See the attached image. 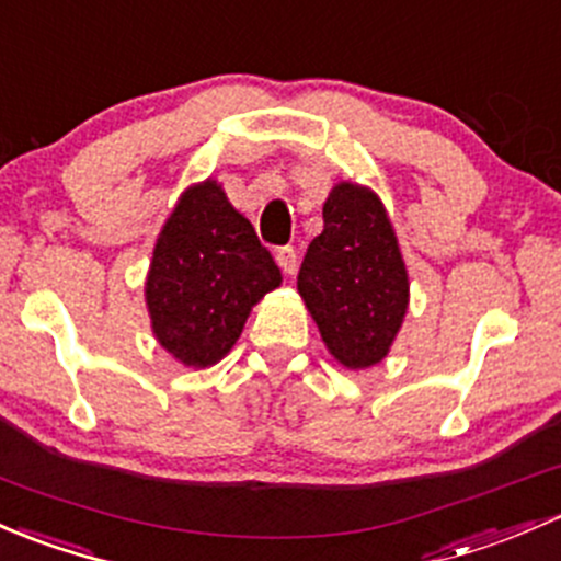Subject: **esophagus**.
<instances>
[{"label": "esophagus", "mask_w": 561, "mask_h": 561, "mask_svg": "<svg viewBox=\"0 0 561 561\" xmlns=\"http://www.w3.org/2000/svg\"><path fill=\"white\" fill-rule=\"evenodd\" d=\"M275 259H278V264H280L283 273H286V275H294V270H297L299 256H297V251H294L291 245L278 248V253H275Z\"/></svg>", "instance_id": "1"}]
</instances>
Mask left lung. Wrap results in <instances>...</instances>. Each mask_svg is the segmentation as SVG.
I'll use <instances>...</instances> for the list:
<instances>
[{"label":"left lung","instance_id":"1","mask_svg":"<svg viewBox=\"0 0 561 561\" xmlns=\"http://www.w3.org/2000/svg\"><path fill=\"white\" fill-rule=\"evenodd\" d=\"M297 291L337 365L367 369L389 356L408 313L410 280L389 213L373 188L334 183Z\"/></svg>","mask_w":561,"mask_h":561}]
</instances>
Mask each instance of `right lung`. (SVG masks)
<instances>
[{"label": "right lung", "instance_id": "obj_1", "mask_svg": "<svg viewBox=\"0 0 561 561\" xmlns=\"http://www.w3.org/2000/svg\"><path fill=\"white\" fill-rule=\"evenodd\" d=\"M280 280L278 264L221 183H194L153 245L146 278L153 337L183 367H213L238 343L253 305Z\"/></svg>", "mask_w": 561, "mask_h": 561}]
</instances>
